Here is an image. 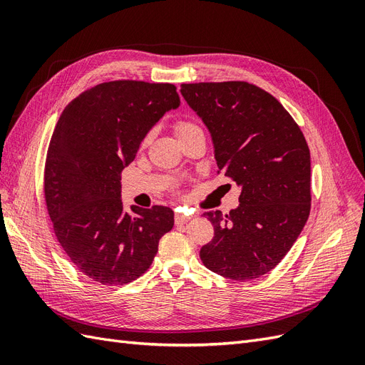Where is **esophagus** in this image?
<instances>
[{
	"label": "esophagus",
	"mask_w": 365,
	"mask_h": 365,
	"mask_svg": "<svg viewBox=\"0 0 365 365\" xmlns=\"http://www.w3.org/2000/svg\"><path fill=\"white\" fill-rule=\"evenodd\" d=\"M190 219H192L190 216H185V215H182V213H175V224H176V225L187 224Z\"/></svg>",
	"instance_id": "obj_1"
}]
</instances>
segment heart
<instances>
[{
    "label": "heart",
    "mask_w": 365,
    "mask_h": 365,
    "mask_svg": "<svg viewBox=\"0 0 365 365\" xmlns=\"http://www.w3.org/2000/svg\"><path fill=\"white\" fill-rule=\"evenodd\" d=\"M197 129H201V128L197 126L196 123H193V121H190V120H180V121H176V123H175V132H176V135H178V137L187 134V132L197 130Z\"/></svg>",
    "instance_id": "1"
}]
</instances>
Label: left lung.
Returning a JSON list of instances; mask_svg holds the SVG:
<instances>
[{
    "label": "left lung",
    "mask_w": 365,
    "mask_h": 365,
    "mask_svg": "<svg viewBox=\"0 0 365 365\" xmlns=\"http://www.w3.org/2000/svg\"><path fill=\"white\" fill-rule=\"evenodd\" d=\"M215 145L217 173L242 187L230 215L207 212L215 236L200 256L231 280L274 269L311 213V152L295 120L262 88L240 81L182 83Z\"/></svg>",
    "instance_id": "obj_1"
}]
</instances>
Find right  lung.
<instances>
[{
	"mask_svg": "<svg viewBox=\"0 0 365 365\" xmlns=\"http://www.w3.org/2000/svg\"><path fill=\"white\" fill-rule=\"evenodd\" d=\"M180 106L172 83L113 81L83 91L61 114L47 150L43 193L65 254L88 279L126 284L145 274L173 227L169 207L121 202V170L140 143Z\"/></svg>",
	"mask_w": 365,
	"mask_h": 365,
	"instance_id": "obj_1",
	"label": "right lung"
}]
</instances>
